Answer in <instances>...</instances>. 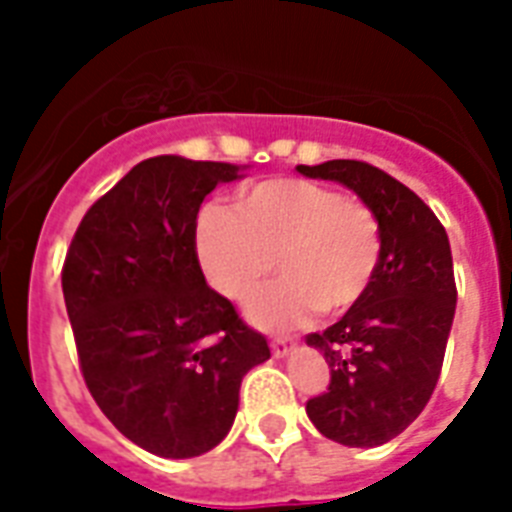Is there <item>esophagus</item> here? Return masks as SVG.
<instances>
[{
  "mask_svg": "<svg viewBox=\"0 0 512 512\" xmlns=\"http://www.w3.org/2000/svg\"><path fill=\"white\" fill-rule=\"evenodd\" d=\"M292 348H295V340H292V337H273L271 340V350L276 358L287 356Z\"/></svg>",
  "mask_w": 512,
  "mask_h": 512,
  "instance_id": "34e87169",
  "label": "esophagus"
}]
</instances>
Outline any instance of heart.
<instances>
[{"label": "heart", "mask_w": 512, "mask_h": 512, "mask_svg": "<svg viewBox=\"0 0 512 512\" xmlns=\"http://www.w3.org/2000/svg\"><path fill=\"white\" fill-rule=\"evenodd\" d=\"M196 249L209 284L247 303L273 265L281 279L249 305L265 329H295L316 311L340 316L366 295L382 260V223L364 199L305 177L252 185L236 209H201Z\"/></svg>", "instance_id": "1"}]
</instances>
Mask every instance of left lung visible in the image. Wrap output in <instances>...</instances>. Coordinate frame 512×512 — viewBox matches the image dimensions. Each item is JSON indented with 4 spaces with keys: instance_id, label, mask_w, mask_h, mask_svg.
<instances>
[{
    "instance_id": "obj_1",
    "label": "left lung",
    "mask_w": 512,
    "mask_h": 512,
    "mask_svg": "<svg viewBox=\"0 0 512 512\" xmlns=\"http://www.w3.org/2000/svg\"><path fill=\"white\" fill-rule=\"evenodd\" d=\"M297 170L353 188L382 223V260L366 295L305 337L332 372L305 404L313 425L337 444L380 446L420 417L441 377L457 308L449 236L412 188L374 164L335 159Z\"/></svg>"
}]
</instances>
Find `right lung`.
Segmentation results:
<instances>
[{"label": "right lung", "mask_w": 512, "mask_h": 512, "mask_svg": "<svg viewBox=\"0 0 512 512\" xmlns=\"http://www.w3.org/2000/svg\"><path fill=\"white\" fill-rule=\"evenodd\" d=\"M236 164L154 156L82 217L63 260L79 369L100 412L146 452H209L231 430L241 377L271 358L265 335L207 287L196 217Z\"/></svg>", "instance_id": "add662e5"}]
</instances>
